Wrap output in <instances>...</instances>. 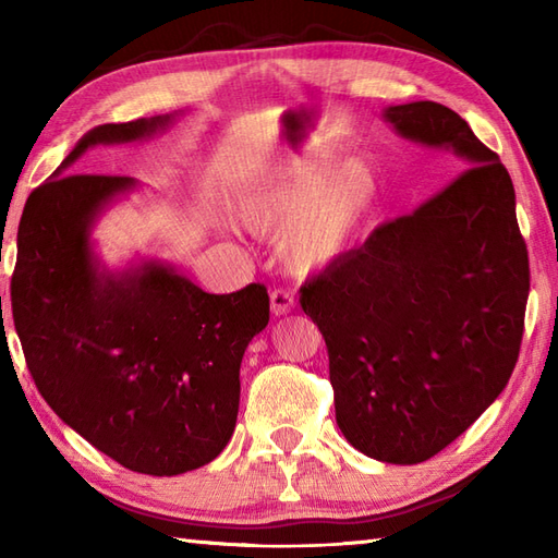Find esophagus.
I'll return each mask as SVG.
<instances>
[{
    "instance_id": "esophagus-1",
    "label": "esophagus",
    "mask_w": 558,
    "mask_h": 558,
    "mask_svg": "<svg viewBox=\"0 0 558 558\" xmlns=\"http://www.w3.org/2000/svg\"><path fill=\"white\" fill-rule=\"evenodd\" d=\"M294 310V298L288 290H272L270 292V312L276 316H286Z\"/></svg>"
}]
</instances>
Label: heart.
Wrapping results in <instances>:
<instances>
[{"mask_svg":"<svg viewBox=\"0 0 558 558\" xmlns=\"http://www.w3.org/2000/svg\"><path fill=\"white\" fill-rule=\"evenodd\" d=\"M376 198V174L362 158L333 165L310 148L242 186L234 218L252 234H278V258L294 276H312L345 252Z\"/></svg>","mask_w":558,"mask_h":558,"instance_id":"1","label":"heart"}]
</instances>
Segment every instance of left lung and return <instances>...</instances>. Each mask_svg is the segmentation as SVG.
<instances>
[{
    "mask_svg": "<svg viewBox=\"0 0 558 558\" xmlns=\"http://www.w3.org/2000/svg\"><path fill=\"white\" fill-rule=\"evenodd\" d=\"M384 120L462 170L304 282L328 348L336 422L364 456L417 465L499 398L518 362L530 266L499 156L446 105H390Z\"/></svg>",
    "mask_w": 558,
    "mask_h": 558,
    "instance_id": "1",
    "label": "left lung"
}]
</instances>
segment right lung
Returning a JSON list of instances; mask_svg holds the SVG:
<instances>
[{
    "label": "right lung",
    "mask_w": 558,
    "mask_h": 558,
    "mask_svg": "<svg viewBox=\"0 0 558 558\" xmlns=\"http://www.w3.org/2000/svg\"><path fill=\"white\" fill-rule=\"evenodd\" d=\"M100 124L28 196L19 222L11 314L35 386L59 420L153 477L206 465L240 410V364L268 326V292L208 294L158 258L112 270L90 232L134 177L64 174L93 146L144 141L177 117Z\"/></svg>",
    "instance_id": "right-lung-1"
}]
</instances>
